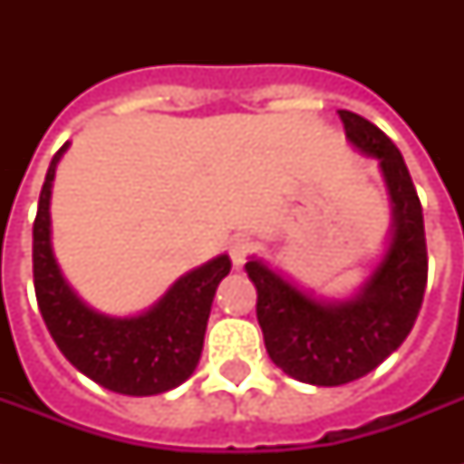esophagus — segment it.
<instances>
[{"instance_id": "obj_1", "label": "esophagus", "mask_w": 464, "mask_h": 464, "mask_svg": "<svg viewBox=\"0 0 464 464\" xmlns=\"http://www.w3.org/2000/svg\"><path fill=\"white\" fill-rule=\"evenodd\" d=\"M255 250V243L250 238H233L231 240V246H228V255H231V262H233V267L240 269L243 265H246L247 260V255L253 253Z\"/></svg>"}]
</instances>
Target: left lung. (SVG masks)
<instances>
[{
    "label": "left lung",
    "instance_id": "left-lung-1",
    "mask_svg": "<svg viewBox=\"0 0 464 464\" xmlns=\"http://www.w3.org/2000/svg\"><path fill=\"white\" fill-rule=\"evenodd\" d=\"M346 140L378 160L390 195L388 246L366 282L346 298L315 296L262 257L246 272L257 289V323L269 359L308 385L334 388L378 368L414 327L424 301V214L400 149L356 112L339 111Z\"/></svg>",
    "mask_w": 464,
    "mask_h": 464
}]
</instances>
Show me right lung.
<instances>
[{
  "label": "right lung",
  "instance_id": "right-lung-1",
  "mask_svg": "<svg viewBox=\"0 0 464 464\" xmlns=\"http://www.w3.org/2000/svg\"><path fill=\"white\" fill-rule=\"evenodd\" d=\"M53 156L33 224V282L38 308L64 359L105 390L149 397L178 388L195 373L217 286L231 272L228 255L189 269L137 315H108L91 308L62 275L53 253L50 197L57 163Z\"/></svg>",
  "mask_w": 464,
  "mask_h": 464
}]
</instances>
